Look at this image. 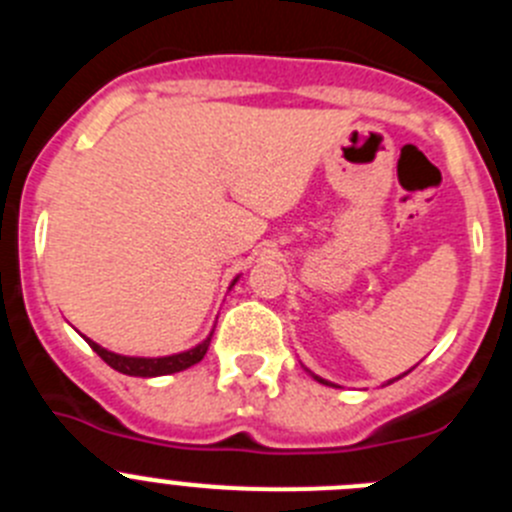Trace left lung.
Instances as JSON below:
<instances>
[{"mask_svg": "<svg viewBox=\"0 0 512 512\" xmlns=\"http://www.w3.org/2000/svg\"><path fill=\"white\" fill-rule=\"evenodd\" d=\"M307 372H310V369H307ZM310 377H312V379H318V382H320V384H328V387H336V384H330V382H325V379H323V377H318V374H312V372H310ZM395 379H400V377H395ZM395 379H390V382H395Z\"/></svg>", "mask_w": 512, "mask_h": 512, "instance_id": "8db88e82", "label": "left lung"}]
</instances>
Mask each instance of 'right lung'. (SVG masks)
<instances>
[{"instance_id":"obj_1","label":"right lung","mask_w":512,"mask_h":512,"mask_svg":"<svg viewBox=\"0 0 512 512\" xmlns=\"http://www.w3.org/2000/svg\"><path fill=\"white\" fill-rule=\"evenodd\" d=\"M238 282V279H233V284ZM230 284V287H233ZM210 336L205 338L202 343H197L194 348H189V351H182V354H171V356H156V359H146V356H120V354H112V351H107V348H102L99 343L89 341V346L97 351L99 359L104 361V364H110L115 372L120 374H128V377H164V374H176V372H184V369H189V366L200 364L202 359H205L207 348H210Z\"/></svg>"}]
</instances>
